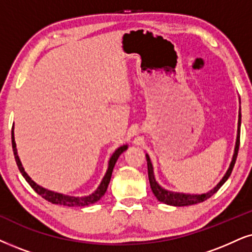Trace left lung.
I'll return each mask as SVG.
<instances>
[{"label":"left lung","mask_w":252,"mask_h":252,"mask_svg":"<svg viewBox=\"0 0 252 252\" xmlns=\"http://www.w3.org/2000/svg\"><path fill=\"white\" fill-rule=\"evenodd\" d=\"M241 110V109H240ZM241 111L238 114V129H237V138H236V145H235V151L234 156H232V160L230 163V166H229L227 173L224 174V177L222 178V180L216 185V186L212 190H209L208 193L205 194H185V193H176L171 192V190H167L163 189L161 186H159L157 181L155 179L154 174V167H152V163L150 160L149 155H146V161H148V174H149V181L150 186H151L152 192H154L155 196L157 197L158 201L166 203V205L170 206H176V207H183V206H190V205H196V203L206 201L207 199H209L212 195L218 192V190L221 189V186L223 185L225 181L228 180V178L230 177L232 168L235 166V163H236V158L238 154V149H240V131H241Z\"/></svg>","instance_id":"obj_1"}]
</instances>
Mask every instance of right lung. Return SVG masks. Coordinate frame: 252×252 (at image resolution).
Instances as JSON below:
<instances>
[{
    "mask_svg": "<svg viewBox=\"0 0 252 252\" xmlns=\"http://www.w3.org/2000/svg\"><path fill=\"white\" fill-rule=\"evenodd\" d=\"M11 143H12V151H14L16 164H17L18 170H20L22 176L25 178V180L28 181L29 185H30V186L32 187V189L36 190V192L39 194L41 197H44V199L47 200V201L56 203V205H63V206H67V207H85V206H89V205H92V203L98 201V200H100L101 197L104 195V193H106V190L108 189V185H109V183H110V178H111V173H113L114 166H115V164H116L117 159H119V157H120V155L123 154V152L128 149V145H123V146H120V148L117 149L115 152H114L113 156L110 157L106 176L103 177L100 186L97 187V189L95 190L94 193H92L91 195H87V196H81V197L76 196L75 197V196L65 195V194H60L57 192H52V190L45 189L44 187L37 185L32 179H31L30 177L28 176V173L24 171L23 166H22V163H21L20 158H18V155H17V149H16V143H15V138H14V126H12V131H11Z\"/></svg>",
    "mask_w": 252,
    "mask_h": 252,
    "instance_id": "1",
    "label": "right lung"
}]
</instances>
